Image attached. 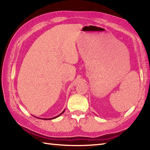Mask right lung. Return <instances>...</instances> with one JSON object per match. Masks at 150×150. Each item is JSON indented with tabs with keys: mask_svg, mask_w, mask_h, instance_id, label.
<instances>
[{
	"mask_svg": "<svg viewBox=\"0 0 150 150\" xmlns=\"http://www.w3.org/2000/svg\"><path fill=\"white\" fill-rule=\"evenodd\" d=\"M64 111H62V112L61 113H60V115H57V117H53V118H51V119H55V118H57V117H58L59 116H60V115H61V114H62V113H64ZM49 119H44V120H49Z\"/></svg>",
	"mask_w": 150,
	"mask_h": 150,
	"instance_id": "right-lung-1",
	"label": "right lung"
}]
</instances>
